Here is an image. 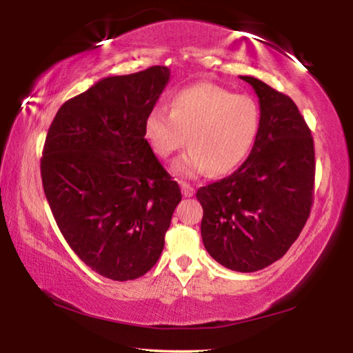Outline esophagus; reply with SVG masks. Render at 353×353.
<instances>
[{"instance_id":"esophagus-1","label":"esophagus","mask_w":353,"mask_h":353,"mask_svg":"<svg viewBox=\"0 0 353 353\" xmlns=\"http://www.w3.org/2000/svg\"><path fill=\"white\" fill-rule=\"evenodd\" d=\"M181 188H182V194L185 196V198H191V196H193V193H194V188L187 182H181Z\"/></svg>"}]
</instances>
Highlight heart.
Listing matches in <instances>:
<instances>
[{
	"instance_id": "obj_1",
	"label": "heart",
	"mask_w": 353,
	"mask_h": 353,
	"mask_svg": "<svg viewBox=\"0 0 353 353\" xmlns=\"http://www.w3.org/2000/svg\"><path fill=\"white\" fill-rule=\"evenodd\" d=\"M261 109L249 94H236L212 82H201L177 92L170 112L154 107L143 123L148 145L159 157H170L187 143L171 170L174 174L196 177L212 170L224 174L236 168L259 137Z\"/></svg>"
}]
</instances>
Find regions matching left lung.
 I'll use <instances>...</instances> for the list:
<instances>
[{"instance_id":"obj_1","label":"left lung","mask_w":353,"mask_h":353,"mask_svg":"<svg viewBox=\"0 0 353 353\" xmlns=\"http://www.w3.org/2000/svg\"><path fill=\"white\" fill-rule=\"evenodd\" d=\"M259 97L261 126L244 163L198 190L201 235L219 265L254 272L272 265L297 240L314 187L312 132L297 105L252 76H240Z\"/></svg>"}]
</instances>
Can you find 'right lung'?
Masks as SVG:
<instances>
[{
	"instance_id": "obj_1",
	"label": "right lung",
	"mask_w": 353,
	"mask_h": 353,
	"mask_svg": "<svg viewBox=\"0 0 353 353\" xmlns=\"http://www.w3.org/2000/svg\"><path fill=\"white\" fill-rule=\"evenodd\" d=\"M170 74L157 65L104 77L67 101L46 135L40 171L52 216L74 254L118 282L157 263L182 199L143 134Z\"/></svg>"
}]
</instances>
